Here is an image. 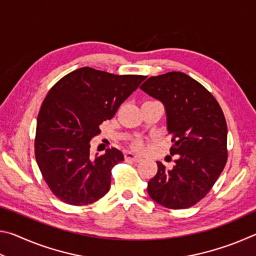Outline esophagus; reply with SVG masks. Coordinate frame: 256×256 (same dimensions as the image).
I'll return each instance as SVG.
<instances>
[{
    "mask_svg": "<svg viewBox=\"0 0 256 256\" xmlns=\"http://www.w3.org/2000/svg\"><path fill=\"white\" fill-rule=\"evenodd\" d=\"M125 159L130 160V162H141V160H142V157H140L138 154H136L133 152H130V151H128V152L125 154Z\"/></svg>",
    "mask_w": 256,
    "mask_h": 256,
    "instance_id": "34e87169",
    "label": "esophagus"
}]
</instances>
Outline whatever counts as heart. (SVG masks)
Masks as SVG:
<instances>
[{
    "instance_id": "b5f03b06",
    "label": "heart",
    "mask_w": 256,
    "mask_h": 256,
    "mask_svg": "<svg viewBox=\"0 0 256 256\" xmlns=\"http://www.w3.org/2000/svg\"><path fill=\"white\" fill-rule=\"evenodd\" d=\"M132 146L136 149H142V146H144V142H142V140H140V138H136L132 141Z\"/></svg>"
}]
</instances>
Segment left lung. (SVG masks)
<instances>
[{"mask_svg":"<svg viewBox=\"0 0 256 256\" xmlns=\"http://www.w3.org/2000/svg\"><path fill=\"white\" fill-rule=\"evenodd\" d=\"M162 102L172 138L174 166L157 162L148 182L154 201L168 209H186L202 200L227 162V123L222 107L200 82L183 72L150 76L140 86Z\"/></svg>","mask_w":256,"mask_h":256,"instance_id":"8db88e82","label":"left lung"}]
</instances>
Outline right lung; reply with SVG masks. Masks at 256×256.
I'll return each instance as SVG.
<instances>
[{
	"label": "right lung",
	"mask_w": 256,
	"mask_h": 256,
	"mask_svg": "<svg viewBox=\"0 0 256 256\" xmlns=\"http://www.w3.org/2000/svg\"><path fill=\"white\" fill-rule=\"evenodd\" d=\"M146 78L86 66L52 86L37 118L34 156L46 184L60 201L92 204L110 190L112 168L124 156L112 148L92 157L90 140Z\"/></svg>",
	"instance_id": "add662e5"
}]
</instances>
